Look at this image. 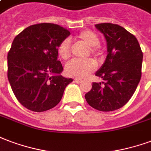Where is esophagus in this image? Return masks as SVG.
<instances>
[{
	"label": "esophagus",
	"instance_id": "34e87169",
	"mask_svg": "<svg viewBox=\"0 0 151 151\" xmlns=\"http://www.w3.org/2000/svg\"><path fill=\"white\" fill-rule=\"evenodd\" d=\"M74 81H75L76 83H81L82 80L81 79H79V78H75L74 79Z\"/></svg>",
	"mask_w": 151,
	"mask_h": 151
}]
</instances>
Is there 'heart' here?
Segmentation results:
<instances>
[{"mask_svg":"<svg viewBox=\"0 0 151 151\" xmlns=\"http://www.w3.org/2000/svg\"><path fill=\"white\" fill-rule=\"evenodd\" d=\"M79 41L89 47L88 55L92 54L95 57H100L102 54V50L100 44L99 36L91 30H83L77 35ZM58 53L60 58L63 60H68L71 56V43L70 38L62 40L58 47ZM97 68V63L92 58L86 60H73L70 61L65 66V73L67 75L78 78H84L91 74Z\"/></svg>","mask_w":151,"mask_h":151,"instance_id":"b5f03b06","label":"heart"}]
</instances>
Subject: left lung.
I'll list each match as a JSON object with an SVG mask.
<instances>
[{"label": "left lung", "mask_w": 151, "mask_h": 151, "mask_svg": "<svg viewBox=\"0 0 151 151\" xmlns=\"http://www.w3.org/2000/svg\"><path fill=\"white\" fill-rule=\"evenodd\" d=\"M107 42L106 59L96 76L102 82H93L85 94L90 106L109 112L128 102L137 89L142 76V52L138 40L123 27L112 23L95 24Z\"/></svg>", "instance_id": "left-lung-1"}]
</instances>
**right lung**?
<instances>
[{"label":"right lung","mask_w":151,"mask_h":151,"mask_svg":"<svg viewBox=\"0 0 151 151\" xmlns=\"http://www.w3.org/2000/svg\"><path fill=\"white\" fill-rule=\"evenodd\" d=\"M70 34L58 24L40 23L15 37L8 53V79L17 99L28 110L43 112L56 106L73 81L60 75L63 67L58 60L59 44Z\"/></svg>","instance_id":"right-lung-1"}]
</instances>
